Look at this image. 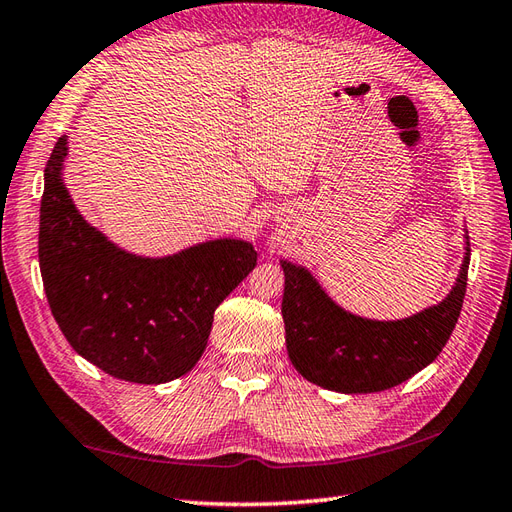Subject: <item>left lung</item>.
Masks as SVG:
<instances>
[{
	"mask_svg": "<svg viewBox=\"0 0 512 512\" xmlns=\"http://www.w3.org/2000/svg\"><path fill=\"white\" fill-rule=\"evenodd\" d=\"M458 278L441 304L421 313L376 321L334 304L310 271L280 260L282 319L293 367L317 386L339 393H378L413 378L441 354L467 291L469 236Z\"/></svg>",
	"mask_w": 512,
	"mask_h": 512,
	"instance_id": "left-lung-1",
	"label": "left lung"
}]
</instances>
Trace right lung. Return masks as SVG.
<instances>
[{
	"instance_id": "1",
	"label": "right lung",
	"mask_w": 512,
	"mask_h": 512,
	"mask_svg": "<svg viewBox=\"0 0 512 512\" xmlns=\"http://www.w3.org/2000/svg\"><path fill=\"white\" fill-rule=\"evenodd\" d=\"M67 136L45 167L39 265L69 345L108 376L162 384L202 358L217 306L256 267L252 243L217 239L143 258L86 223L62 182Z\"/></svg>"
}]
</instances>
